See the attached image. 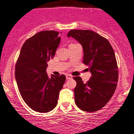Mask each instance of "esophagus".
Segmentation results:
<instances>
[{
    "label": "esophagus",
    "mask_w": 134,
    "mask_h": 134,
    "mask_svg": "<svg viewBox=\"0 0 134 134\" xmlns=\"http://www.w3.org/2000/svg\"><path fill=\"white\" fill-rule=\"evenodd\" d=\"M71 78H72V76L70 75H66V79L67 80H69V79H71Z\"/></svg>",
    "instance_id": "34e87169"
}]
</instances>
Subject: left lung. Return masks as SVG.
I'll return each instance as SVG.
<instances>
[{
  "label": "left lung",
  "mask_w": 134,
  "mask_h": 134,
  "mask_svg": "<svg viewBox=\"0 0 134 134\" xmlns=\"http://www.w3.org/2000/svg\"><path fill=\"white\" fill-rule=\"evenodd\" d=\"M72 37L83 46V62L91 73L90 80L84 83L80 76L74 89L75 101L85 111L94 112L108 102L117 86L118 68L115 52L107 39L90 30H71Z\"/></svg>",
  "instance_id": "1"
}]
</instances>
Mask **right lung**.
I'll return each instance as SVG.
<instances>
[{
	"label": "right lung",
	"instance_id": "obj_1",
	"mask_svg": "<svg viewBox=\"0 0 134 134\" xmlns=\"http://www.w3.org/2000/svg\"><path fill=\"white\" fill-rule=\"evenodd\" d=\"M59 33L44 31L27 39L21 48L15 65V78L19 91L31 109L46 113L57 105L59 94L65 76L46 72L47 62L54 58L60 42Z\"/></svg>",
	"mask_w": 134,
	"mask_h": 134
}]
</instances>
